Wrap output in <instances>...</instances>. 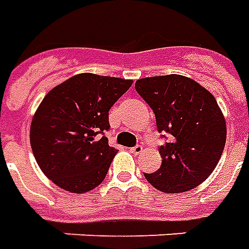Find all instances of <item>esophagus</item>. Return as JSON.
I'll use <instances>...</instances> for the list:
<instances>
[{
    "label": "esophagus",
    "instance_id": "obj_1",
    "mask_svg": "<svg viewBox=\"0 0 249 249\" xmlns=\"http://www.w3.org/2000/svg\"><path fill=\"white\" fill-rule=\"evenodd\" d=\"M130 151H131L133 154H135V156H138V154H141V153L143 151V146H141V144H137V146L131 147V149H130Z\"/></svg>",
    "mask_w": 249,
    "mask_h": 249
}]
</instances>
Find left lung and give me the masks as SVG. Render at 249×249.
I'll return each instance as SVG.
<instances>
[{
	"label": "left lung",
	"mask_w": 249,
	"mask_h": 249,
	"mask_svg": "<svg viewBox=\"0 0 249 249\" xmlns=\"http://www.w3.org/2000/svg\"><path fill=\"white\" fill-rule=\"evenodd\" d=\"M137 92L156 114L160 133L172 141L160 147L161 167L144 177L163 193H182L209 177L223 154L227 123L212 93L190 77L139 79Z\"/></svg>",
	"instance_id": "8db88e82"
}]
</instances>
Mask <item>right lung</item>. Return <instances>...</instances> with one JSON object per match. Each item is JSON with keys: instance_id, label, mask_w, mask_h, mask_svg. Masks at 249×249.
<instances>
[{"instance_id": "obj_1", "label": "right lung", "mask_w": 249, "mask_h": 249, "mask_svg": "<svg viewBox=\"0 0 249 249\" xmlns=\"http://www.w3.org/2000/svg\"><path fill=\"white\" fill-rule=\"evenodd\" d=\"M133 80L79 73L52 88L31 123L37 165L61 189L82 195L103 182L118 153L106 137L108 111Z\"/></svg>"}]
</instances>
